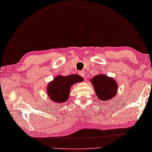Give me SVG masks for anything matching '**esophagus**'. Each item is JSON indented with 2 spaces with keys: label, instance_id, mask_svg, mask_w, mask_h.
Returning <instances> with one entry per match:
<instances>
[{
  "label": "esophagus",
  "instance_id": "34e87169",
  "mask_svg": "<svg viewBox=\"0 0 152 152\" xmlns=\"http://www.w3.org/2000/svg\"><path fill=\"white\" fill-rule=\"evenodd\" d=\"M79 75H81V77H84L85 76V71H80V72H79Z\"/></svg>",
  "mask_w": 152,
  "mask_h": 152
}]
</instances>
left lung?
<instances>
[{
    "instance_id": "1",
    "label": "left lung",
    "mask_w": 152,
    "mask_h": 152,
    "mask_svg": "<svg viewBox=\"0 0 152 152\" xmlns=\"http://www.w3.org/2000/svg\"><path fill=\"white\" fill-rule=\"evenodd\" d=\"M91 82L98 98L105 103L116 96L118 85L115 80L104 74H100L91 79Z\"/></svg>"
}]
</instances>
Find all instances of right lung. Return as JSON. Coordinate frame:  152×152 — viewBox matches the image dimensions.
I'll list each match as a JSON object with an SVG mask.
<instances>
[{"label":"right lung","instance_id":"add662e5","mask_svg":"<svg viewBox=\"0 0 152 152\" xmlns=\"http://www.w3.org/2000/svg\"><path fill=\"white\" fill-rule=\"evenodd\" d=\"M83 81V79L77 75L57 76L48 85V96L53 102L64 103L69 98L71 86Z\"/></svg>","mask_w":152,"mask_h":152}]
</instances>
